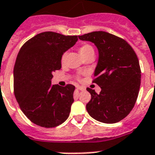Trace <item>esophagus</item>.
I'll return each instance as SVG.
<instances>
[{
	"instance_id": "34e87169",
	"label": "esophagus",
	"mask_w": 155,
	"mask_h": 155,
	"mask_svg": "<svg viewBox=\"0 0 155 155\" xmlns=\"http://www.w3.org/2000/svg\"><path fill=\"white\" fill-rule=\"evenodd\" d=\"M76 88H77V90H79V91H83V90H84V87L77 86Z\"/></svg>"
}]
</instances>
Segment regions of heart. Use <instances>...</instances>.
Segmentation results:
<instances>
[{"instance_id": "heart-1", "label": "heart", "mask_w": 155, "mask_h": 155, "mask_svg": "<svg viewBox=\"0 0 155 155\" xmlns=\"http://www.w3.org/2000/svg\"><path fill=\"white\" fill-rule=\"evenodd\" d=\"M79 53L83 58H86L91 55H94V49L93 48L91 45H88V44H84L82 45L79 48ZM65 57H66V53L63 54L61 57V63H63L65 60Z\"/></svg>"}]
</instances>
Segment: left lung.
Instances as JSON below:
<instances>
[{"label": "left lung", "instance_id": "8db88e82", "mask_svg": "<svg viewBox=\"0 0 155 155\" xmlns=\"http://www.w3.org/2000/svg\"><path fill=\"white\" fill-rule=\"evenodd\" d=\"M78 38L93 43L99 52L93 82L101 92L97 94L87 88L91 94L87 111L100 122H118L130 113L138 97L141 71L137 54L125 40L104 31L88 33Z\"/></svg>", "mask_w": 155, "mask_h": 155}]
</instances>
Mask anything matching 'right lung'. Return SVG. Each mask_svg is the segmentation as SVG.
Returning a JSON list of instances; mask_svg holds the SVG:
<instances>
[{"label":"right lung","instance_id":"add662e5","mask_svg":"<svg viewBox=\"0 0 155 155\" xmlns=\"http://www.w3.org/2000/svg\"><path fill=\"white\" fill-rule=\"evenodd\" d=\"M78 36L55 32L37 34L22 46L15 63V96L33 123L52 128L70 115L75 87L51 85L52 73L61 69V57L74 45Z\"/></svg>","mask_w":155,"mask_h":155}]
</instances>
